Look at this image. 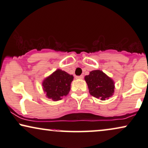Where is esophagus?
<instances>
[{
    "mask_svg": "<svg viewBox=\"0 0 148 148\" xmlns=\"http://www.w3.org/2000/svg\"><path fill=\"white\" fill-rule=\"evenodd\" d=\"M76 79H83V76H76Z\"/></svg>",
    "mask_w": 148,
    "mask_h": 148,
    "instance_id": "1",
    "label": "esophagus"
}]
</instances>
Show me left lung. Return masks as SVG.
I'll list each match as a JSON object with an SVG mask.
<instances>
[{"label":"left lung","mask_w":148,"mask_h":148,"mask_svg":"<svg viewBox=\"0 0 148 148\" xmlns=\"http://www.w3.org/2000/svg\"><path fill=\"white\" fill-rule=\"evenodd\" d=\"M85 80L89 88V93L101 100H106L113 95L115 83L111 77L102 71L96 70L85 76Z\"/></svg>","instance_id":"1"}]
</instances>
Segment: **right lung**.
<instances>
[{
    "instance_id": "right-lung-1",
    "label": "right lung",
    "mask_w": 148,
    "mask_h": 148,
    "mask_svg": "<svg viewBox=\"0 0 148 148\" xmlns=\"http://www.w3.org/2000/svg\"><path fill=\"white\" fill-rule=\"evenodd\" d=\"M74 76L61 69H57L42 82V88L48 98L58 101L66 96L70 91Z\"/></svg>"
}]
</instances>
